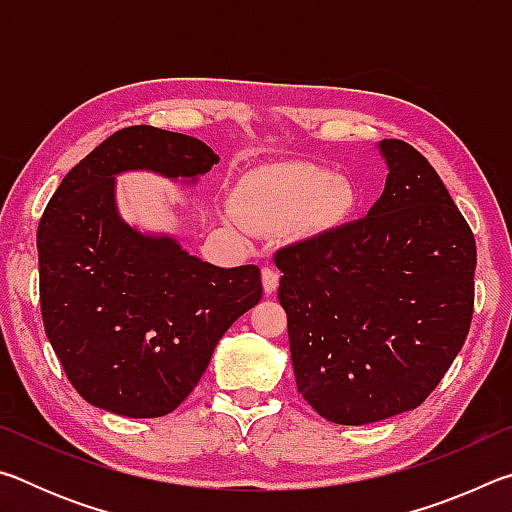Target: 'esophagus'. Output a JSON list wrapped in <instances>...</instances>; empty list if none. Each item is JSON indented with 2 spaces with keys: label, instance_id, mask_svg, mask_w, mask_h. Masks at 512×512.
Wrapping results in <instances>:
<instances>
[{
  "label": "esophagus",
  "instance_id": "esophagus-1",
  "mask_svg": "<svg viewBox=\"0 0 512 512\" xmlns=\"http://www.w3.org/2000/svg\"><path fill=\"white\" fill-rule=\"evenodd\" d=\"M262 284H264L266 293H275L277 284H280V273H277L273 266H264L262 268Z\"/></svg>",
  "mask_w": 512,
  "mask_h": 512
}]
</instances>
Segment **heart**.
<instances>
[{
	"label": "heart",
	"mask_w": 512,
	"mask_h": 512,
	"mask_svg": "<svg viewBox=\"0 0 512 512\" xmlns=\"http://www.w3.org/2000/svg\"><path fill=\"white\" fill-rule=\"evenodd\" d=\"M350 207V187L334 173L309 164L253 173L237 192V214L253 228H273L300 216L314 225H327L339 221Z\"/></svg>",
	"instance_id": "1"
}]
</instances>
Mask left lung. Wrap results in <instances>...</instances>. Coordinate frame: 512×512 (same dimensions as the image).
<instances>
[{"mask_svg":"<svg viewBox=\"0 0 512 512\" xmlns=\"http://www.w3.org/2000/svg\"><path fill=\"white\" fill-rule=\"evenodd\" d=\"M379 151L388 176L370 212L273 257L298 391L354 427L427 400L474 311L470 225L420 151L402 140Z\"/></svg>","mask_w":512,"mask_h":512,"instance_id":"left-lung-1","label":"left lung"}]
</instances>
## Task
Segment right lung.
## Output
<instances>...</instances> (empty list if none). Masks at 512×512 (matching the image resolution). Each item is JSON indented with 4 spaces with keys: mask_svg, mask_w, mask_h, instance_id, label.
I'll return each instance as SVG.
<instances>
[{
    "mask_svg": "<svg viewBox=\"0 0 512 512\" xmlns=\"http://www.w3.org/2000/svg\"><path fill=\"white\" fill-rule=\"evenodd\" d=\"M219 162L210 146L153 126L121 128L67 173L38 225L40 311L69 384L126 418L187 400L221 336L262 298L255 264L219 268L171 237L121 221L115 176L189 178Z\"/></svg>",
    "mask_w": 512,
    "mask_h": 512,
    "instance_id": "add662e5",
    "label": "right lung"
}]
</instances>
